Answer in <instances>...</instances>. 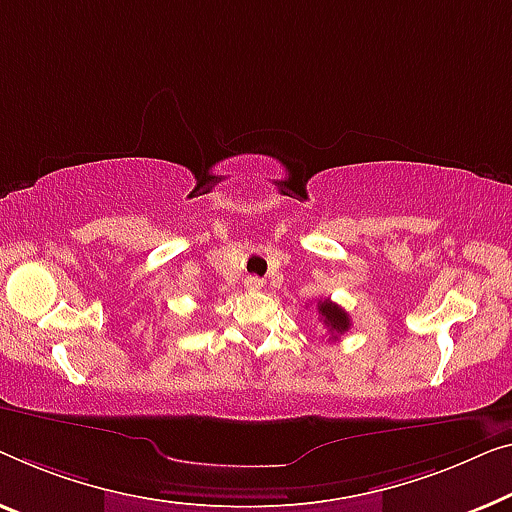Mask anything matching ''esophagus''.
Listing matches in <instances>:
<instances>
[{
    "mask_svg": "<svg viewBox=\"0 0 512 512\" xmlns=\"http://www.w3.org/2000/svg\"><path fill=\"white\" fill-rule=\"evenodd\" d=\"M243 285H246V290H262V278H257V276H248L246 280H243Z\"/></svg>",
    "mask_w": 512,
    "mask_h": 512,
    "instance_id": "esophagus-1",
    "label": "esophagus"
}]
</instances>
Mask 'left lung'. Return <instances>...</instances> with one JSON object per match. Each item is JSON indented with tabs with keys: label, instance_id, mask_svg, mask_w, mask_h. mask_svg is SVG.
<instances>
[{
	"label": "left lung",
	"instance_id": "8db88e82",
	"mask_svg": "<svg viewBox=\"0 0 512 512\" xmlns=\"http://www.w3.org/2000/svg\"><path fill=\"white\" fill-rule=\"evenodd\" d=\"M318 313H320V322L329 331V341H331V338L338 341V336L345 334V331L350 329V315L345 313L341 306L334 304L331 299H320L318 301Z\"/></svg>",
	"mask_w": 512,
	"mask_h": 512
}]
</instances>
